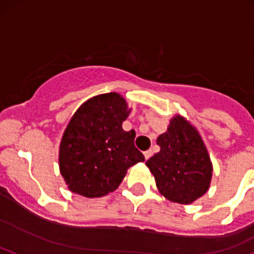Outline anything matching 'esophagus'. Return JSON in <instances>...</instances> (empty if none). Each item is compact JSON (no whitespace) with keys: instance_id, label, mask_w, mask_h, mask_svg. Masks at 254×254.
<instances>
[{"instance_id":"esophagus-1","label":"esophagus","mask_w":254,"mask_h":254,"mask_svg":"<svg viewBox=\"0 0 254 254\" xmlns=\"http://www.w3.org/2000/svg\"><path fill=\"white\" fill-rule=\"evenodd\" d=\"M152 153H153V152H152V149H147V151L143 152V156H145V159H148L149 157L152 156Z\"/></svg>"}]
</instances>
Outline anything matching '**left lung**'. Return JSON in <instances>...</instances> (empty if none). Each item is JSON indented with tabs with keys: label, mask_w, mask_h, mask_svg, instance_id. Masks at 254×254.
Returning <instances> with one entry per match:
<instances>
[{
	"label": "left lung",
	"mask_w": 254,
	"mask_h": 254,
	"mask_svg": "<svg viewBox=\"0 0 254 254\" xmlns=\"http://www.w3.org/2000/svg\"><path fill=\"white\" fill-rule=\"evenodd\" d=\"M161 151L146 162L159 193L168 201L193 203L209 190L213 164L203 138L186 117L176 113L157 138Z\"/></svg>",
	"instance_id": "left-lung-1"
}]
</instances>
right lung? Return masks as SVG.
<instances>
[{
	"label": "right lung",
	"mask_w": 254,
	"mask_h": 254,
	"mask_svg": "<svg viewBox=\"0 0 254 254\" xmlns=\"http://www.w3.org/2000/svg\"><path fill=\"white\" fill-rule=\"evenodd\" d=\"M131 108L118 92L85 101L73 114L60 145L58 164L69 191L97 198L118 189L127 169L145 161L135 131L123 130Z\"/></svg>",
	"instance_id": "1"
}]
</instances>
